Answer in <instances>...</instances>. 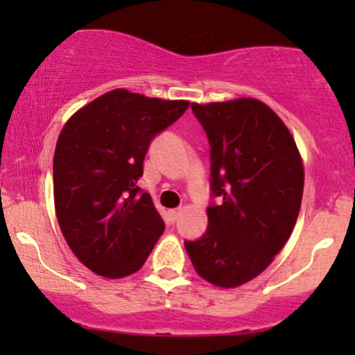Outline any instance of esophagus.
<instances>
[{
    "label": "esophagus",
    "mask_w": 355,
    "mask_h": 355,
    "mask_svg": "<svg viewBox=\"0 0 355 355\" xmlns=\"http://www.w3.org/2000/svg\"><path fill=\"white\" fill-rule=\"evenodd\" d=\"M180 213H182L180 209H170L168 211V218H170V221H175V220H178Z\"/></svg>",
    "instance_id": "obj_1"
}]
</instances>
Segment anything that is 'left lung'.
Here are the masks:
<instances>
[{
  "label": "left lung",
  "instance_id": "left-lung-1",
  "mask_svg": "<svg viewBox=\"0 0 355 355\" xmlns=\"http://www.w3.org/2000/svg\"><path fill=\"white\" fill-rule=\"evenodd\" d=\"M211 146L207 230L185 242L200 278L235 288L263 273L295 227L304 192V164L293 135L263 101L239 98L192 103Z\"/></svg>",
  "mask_w": 355,
  "mask_h": 355
}]
</instances>
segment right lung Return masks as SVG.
Instances as JSON below:
<instances>
[{
	"mask_svg": "<svg viewBox=\"0 0 355 355\" xmlns=\"http://www.w3.org/2000/svg\"><path fill=\"white\" fill-rule=\"evenodd\" d=\"M187 108L184 99L113 89L63 125L53 159L55 211L68 247L92 273H135L164 232L137 182L151 139Z\"/></svg>",
	"mask_w": 355,
	"mask_h": 355,
	"instance_id": "1",
	"label": "right lung"
}]
</instances>
